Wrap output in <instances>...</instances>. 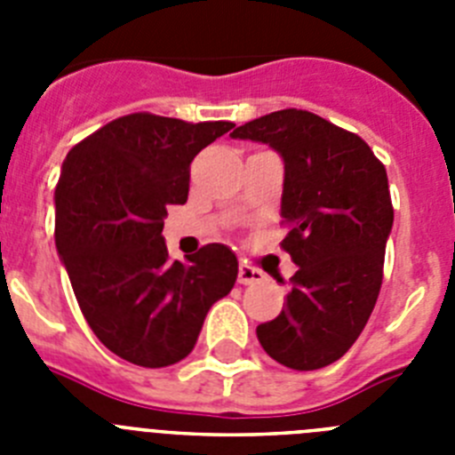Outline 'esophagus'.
Returning <instances> with one entry per match:
<instances>
[{"label":"esophagus","instance_id":"esophagus-1","mask_svg":"<svg viewBox=\"0 0 455 455\" xmlns=\"http://www.w3.org/2000/svg\"><path fill=\"white\" fill-rule=\"evenodd\" d=\"M264 271L255 267H248V264H241L239 267V284H257L264 283Z\"/></svg>","mask_w":455,"mask_h":455}]
</instances>
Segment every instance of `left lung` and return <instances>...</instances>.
Listing matches in <instances>:
<instances>
[{
  "mask_svg": "<svg viewBox=\"0 0 455 455\" xmlns=\"http://www.w3.org/2000/svg\"><path fill=\"white\" fill-rule=\"evenodd\" d=\"M232 139L283 156L280 246L299 267L283 312L257 325V339L289 369L328 367L355 344L383 284L394 223L387 172L360 136L303 108L251 120Z\"/></svg>",
  "mask_w": 455,
  "mask_h": 455,
  "instance_id": "1",
  "label": "left lung"
}]
</instances>
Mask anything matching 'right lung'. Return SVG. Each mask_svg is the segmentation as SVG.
<instances>
[{
  "label": "right lung",
  "instance_id": "obj_1",
  "mask_svg": "<svg viewBox=\"0 0 455 455\" xmlns=\"http://www.w3.org/2000/svg\"><path fill=\"white\" fill-rule=\"evenodd\" d=\"M232 127L140 111L92 132L63 162L56 251L91 331L127 363L184 360L209 307L235 287L230 248L209 243L172 262L162 236L166 209L188 198L193 156Z\"/></svg>",
  "mask_w": 455,
  "mask_h": 455
}]
</instances>
